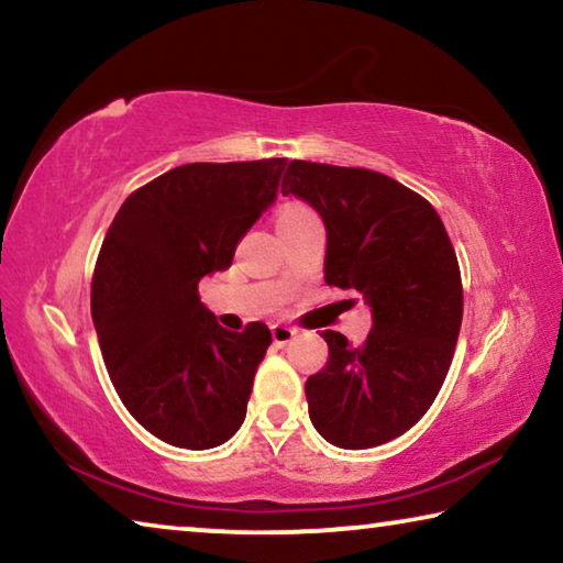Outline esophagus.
<instances>
[{
  "label": "esophagus",
  "mask_w": 563,
  "mask_h": 563,
  "mask_svg": "<svg viewBox=\"0 0 563 563\" xmlns=\"http://www.w3.org/2000/svg\"><path fill=\"white\" fill-rule=\"evenodd\" d=\"M295 328H290V325H283V322H275V325L271 328V335H273V340H275V345H285V342H290L292 338H295Z\"/></svg>",
  "instance_id": "1"
}]
</instances>
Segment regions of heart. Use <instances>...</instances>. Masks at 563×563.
I'll return each mask as SVG.
<instances>
[{
	"instance_id": "heart-1",
	"label": "heart",
	"mask_w": 563,
	"mask_h": 563,
	"mask_svg": "<svg viewBox=\"0 0 563 563\" xmlns=\"http://www.w3.org/2000/svg\"><path fill=\"white\" fill-rule=\"evenodd\" d=\"M312 216H316V213H312L305 203H298V201L285 203L278 211V231H280V228H288V225H295L300 221H308V218H312Z\"/></svg>"
}]
</instances>
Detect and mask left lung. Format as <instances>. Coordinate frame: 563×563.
Listing matches in <instances>:
<instances>
[{
	"label": "left lung",
	"instance_id": "left-lung-1",
	"mask_svg": "<svg viewBox=\"0 0 563 563\" xmlns=\"http://www.w3.org/2000/svg\"><path fill=\"white\" fill-rule=\"evenodd\" d=\"M283 194L320 213L325 283L373 312L360 347L325 330L330 357L305 383L310 422L330 444L369 450L415 427L450 373L462 328V275L430 201L367 168L290 161Z\"/></svg>",
	"mask_w": 563,
	"mask_h": 563
}]
</instances>
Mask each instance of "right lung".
<instances>
[{"instance_id":"1","label":"right lung","mask_w":563,"mask_h":563,"mask_svg":"<svg viewBox=\"0 0 563 563\" xmlns=\"http://www.w3.org/2000/svg\"><path fill=\"white\" fill-rule=\"evenodd\" d=\"M288 158L186 164L123 201L91 280V318L123 407L166 444L211 450L241 430L268 325L228 332L198 280L231 268Z\"/></svg>"}]
</instances>
